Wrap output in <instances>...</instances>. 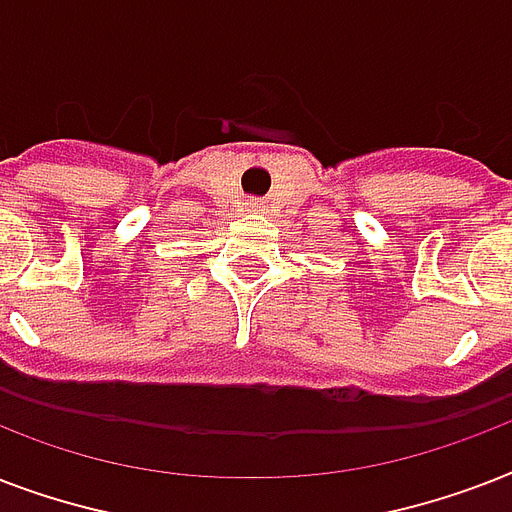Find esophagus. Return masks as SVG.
Returning <instances> with one entry per match:
<instances>
[{"mask_svg":"<svg viewBox=\"0 0 512 512\" xmlns=\"http://www.w3.org/2000/svg\"><path fill=\"white\" fill-rule=\"evenodd\" d=\"M249 204H252V207H257V201H249Z\"/></svg>","mask_w":512,"mask_h":512,"instance_id":"1","label":"esophagus"}]
</instances>
